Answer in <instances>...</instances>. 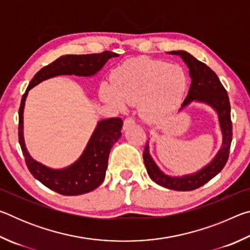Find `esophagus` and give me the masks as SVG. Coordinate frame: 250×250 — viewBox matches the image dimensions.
<instances>
[{"instance_id":"esophagus-1","label":"esophagus","mask_w":250,"mask_h":250,"mask_svg":"<svg viewBox=\"0 0 250 250\" xmlns=\"http://www.w3.org/2000/svg\"><path fill=\"white\" fill-rule=\"evenodd\" d=\"M134 119L133 118H126V119L124 121V129H126L128 126L134 125Z\"/></svg>"}]
</instances>
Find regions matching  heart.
Masks as SVG:
<instances>
[{
	"mask_svg": "<svg viewBox=\"0 0 250 250\" xmlns=\"http://www.w3.org/2000/svg\"><path fill=\"white\" fill-rule=\"evenodd\" d=\"M188 78L179 65L149 57L129 59L113 71L111 83H104L100 96L120 110L138 104L146 121H160L179 107L188 90Z\"/></svg>",
	"mask_w": 250,
	"mask_h": 250,
	"instance_id": "heart-1",
	"label": "heart"
}]
</instances>
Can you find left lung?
Instances as JSON below:
<instances>
[{"mask_svg":"<svg viewBox=\"0 0 250 250\" xmlns=\"http://www.w3.org/2000/svg\"><path fill=\"white\" fill-rule=\"evenodd\" d=\"M172 55H179L188 67L189 77L192 79L188 94L182 104L180 111L185 107L196 101L210 105L217 112L219 126L222 130L223 143L217 154L207 164L194 174L183 176H170L160 170L153 159L150 155L149 143L146 142L143 161H145L146 172L151 180L163 188L174 189V191H193L216 176L223 170L229 155V149L232 135V125L230 120V104L227 91L217 77V75L204 62L197 61L191 54L184 50H174L168 52Z\"/></svg>","mask_w":250,"mask_h":250,"instance_id":"8db88e82","label":"left lung"}]
</instances>
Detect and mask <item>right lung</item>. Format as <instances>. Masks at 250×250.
Instances as JSON below:
<instances>
[{
	"label": "right lung",
	"instance_id": "right-lung-1",
	"mask_svg": "<svg viewBox=\"0 0 250 250\" xmlns=\"http://www.w3.org/2000/svg\"><path fill=\"white\" fill-rule=\"evenodd\" d=\"M118 56V54L107 50L99 54L65 55L59 57L52 64L43 67L34 76L21 100L19 110V142L26 166L36 180H39L46 188L62 195H80L92 191L103 183L108 167L110 150L121 137L124 122L120 118H110L99 121L80 158L69 167L54 170L34 160L25 146L23 111L28 91L43 80L55 76H94L103 68L108 59Z\"/></svg>",
	"mask_w": 250,
	"mask_h": 250
}]
</instances>
